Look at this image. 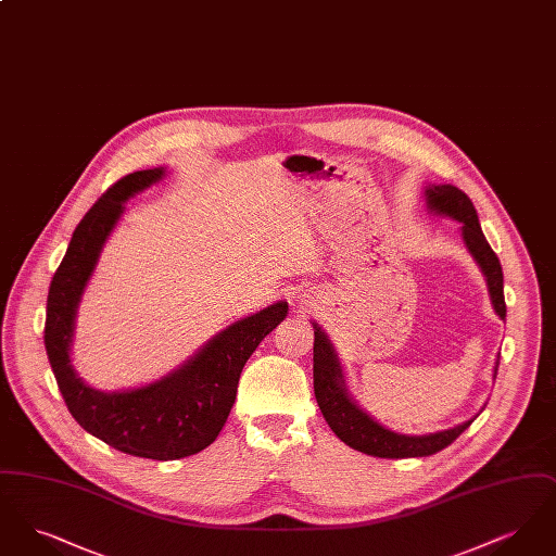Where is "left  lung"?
<instances>
[{"label":"left lung","instance_id":"obj_1","mask_svg":"<svg viewBox=\"0 0 556 556\" xmlns=\"http://www.w3.org/2000/svg\"><path fill=\"white\" fill-rule=\"evenodd\" d=\"M425 204L427 208L435 214H444L458 223H463L460 231L463 239L476 258L481 273L485 275L490 298L494 304V311L498 317H506V304H504V277L503 266L494 250L490 248L488 239L481 231L479 218H477L476 206L469 200L465 191L454 186H427L425 187ZM315 327V365H313V377H315V396H317L318 408L325 417L331 431L348 444L350 448L365 452L370 456L379 458H413V456H431L440 450L450 446L471 421L456 425L452 429H444L429 435H404L392 429H386L383 425L377 424L369 417L354 400L348 394L345 388L344 372L338 361V354L333 344L327 340V336ZM501 356L494 367V379L498 372Z\"/></svg>","mask_w":556,"mask_h":556}]
</instances>
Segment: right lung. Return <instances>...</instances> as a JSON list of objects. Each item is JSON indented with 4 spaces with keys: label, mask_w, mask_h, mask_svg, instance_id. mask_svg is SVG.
<instances>
[{
    "label": "right lung",
    "mask_w": 556,
    "mask_h": 556,
    "mask_svg": "<svg viewBox=\"0 0 556 556\" xmlns=\"http://www.w3.org/2000/svg\"><path fill=\"white\" fill-rule=\"evenodd\" d=\"M162 177L164 168L131 173L108 187L83 216L53 273L43 342L62 397L85 431L131 456L177 460L198 454L216 440L236 402L243 365L288 317V302H275L229 325L160 381L125 392H100L87 386L71 363L80 295L108 236L125 212V202Z\"/></svg>",
    "instance_id": "right-lung-1"
}]
</instances>
